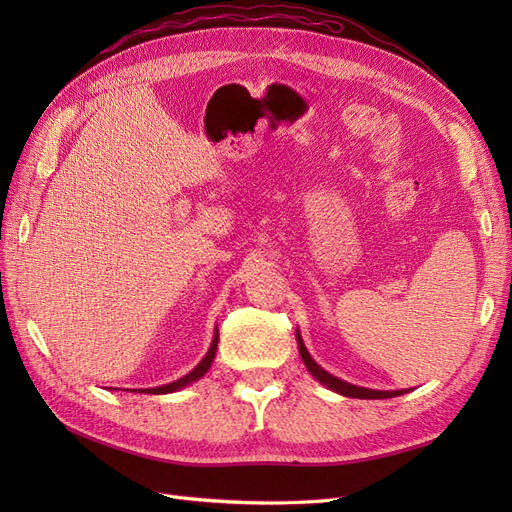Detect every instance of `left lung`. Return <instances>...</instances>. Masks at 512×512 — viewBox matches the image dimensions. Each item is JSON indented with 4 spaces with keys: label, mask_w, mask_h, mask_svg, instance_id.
I'll return each instance as SVG.
<instances>
[{
    "label": "left lung",
    "mask_w": 512,
    "mask_h": 512,
    "mask_svg": "<svg viewBox=\"0 0 512 512\" xmlns=\"http://www.w3.org/2000/svg\"><path fill=\"white\" fill-rule=\"evenodd\" d=\"M297 344H299V354H301V361L305 363L307 371L312 374L320 384L327 386V389L344 395V397H354V399H389V397H397V395H404L408 391H376V389H365V386H356V384H350L342 378H337L333 374H329L327 369H322L314 359L312 354L307 352L305 344H303V337L301 333L297 331Z\"/></svg>",
    "instance_id": "1"
}]
</instances>
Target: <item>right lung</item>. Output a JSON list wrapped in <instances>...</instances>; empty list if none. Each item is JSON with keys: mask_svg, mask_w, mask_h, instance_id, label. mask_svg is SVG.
I'll list each match as a JSON object with an SVG mask.
<instances>
[{"mask_svg": "<svg viewBox=\"0 0 512 512\" xmlns=\"http://www.w3.org/2000/svg\"><path fill=\"white\" fill-rule=\"evenodd\" d=\"M218 342H220V333H218V327H215V333H213V339H211V346L207 350V354L200 359V363L190 371V374H185L183 378L175 380V382H168V384H162V386H156V389H134V393H147V395H166V393H175L179 389H183V386H188L196 380L203 378L207 371L211 369V363L215 359V352H218ZM119 391V389H117Z\"/></svg>", "mask_w": 512, "mask_h": 512, "instance_id": "1", "label": "right lung"}]
</instances>
